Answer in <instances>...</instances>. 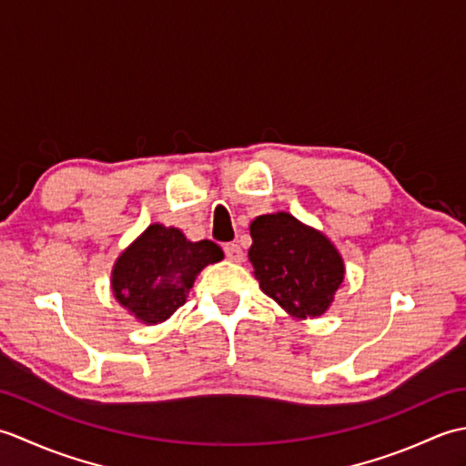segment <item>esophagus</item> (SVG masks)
Segmentation results:
<instances>
[{"mask_svg": "<svg viewBox=\"0 0 466 466\" xmlns=\"http://www.w3.org/2000/svg\"><path fill=\"white\" fill-rule=\"evenodd\" d=\"M224 252H226V258L232 260V262H242V258H244L242 248H240L238 244H234V242L226 244V246H224Z\"/></svg>", "mask_w": 466, "mask_h": 466, "instance_id": "34e87169", "label": "esophagus"}]
</instances>
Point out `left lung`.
I'll return each instance as SVG.
<instances>
[{"label": "left lung", "mask_w": 466, "mask_h": 466, "mask_svg": "<svg viewBox=\"0 0 466 466\" xmlns=\"http://www.w3.org/2000/svg\"><path fill=\"white\" fill-rule=\"evenodd\" d=\"M248 258L264 294L299 320L324 314L344 280L336 246L289 212L258 216L250 224Z\"/></svg>", "instance_id": "left-lung-1"}]
</instances>
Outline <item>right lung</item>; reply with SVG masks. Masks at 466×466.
Listing matches in <instances>:
<instances>
[{
    "label": "right lung",
    "instance_id": "obj_1",
    "mask_svg": "<svg viewBox=\"0 0 466 466\" xmlns=\"http://www.w3.org/2000/svg\"><path fill=\"white\" fill-rule=\"evenodd\" d=\"M222 258L212 240L190 242L177 228L152 224L117 256L112 290L142 324H160L186 302L196 276Z\"/></svg>",
    "mask_w": 466,
    "mask_h": 466
}]
</instances>
